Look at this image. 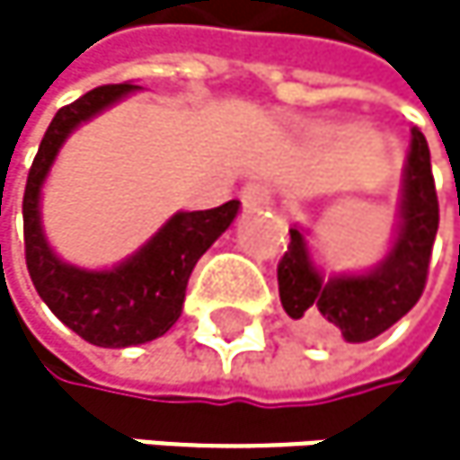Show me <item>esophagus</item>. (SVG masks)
<instances>
[{
    "mask_svg": "<svg viewBox=\"0 0 460 460\" xmlns=\"http://www.w3.org/2000/svg\"><path fill=\"white\" fill-rule=\"evenodd\" d=\"M243 204L245 207H270L273 204V192L268 184L261 181H251L243 187Z\"/></svg>",
    "mask_w": 460,
    "mask_h": 460,
    "instance_id": "34e87169",
    "label": "esophagus"
}]
</instances>
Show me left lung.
Here are the masks:
<instances>
[{
    "label": "left lung",
    "instance_id": "8db88e82",
    "mask_svg": "<svg viewBox=\"0 0 460 460\" xmlns=\"http://www.w3.org/2000/svg\"><path fill=\"white\" fill-rule=\"evenodd\" d=\"M436 228L438 199L430 151L425 135L411 129L394 240L376 268L325 276L306 234L297 226L289 228V245L279 261V295L300 337L314 345H358L409 314L425 289Z\"/></svg>",
    "mask_w": 460,
    "mask_h": 460
}]
</instances>
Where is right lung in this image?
I'll list each match as a JSON object with an SVG mask.
<instances>
[{"label": "right lung", "instance_id": "obj_1", "mask_svg": "<svg viewBox=\"0 0 460 460\" xmlns=\"http://www.w3.org/2000/svg\"><path fill=\"white\" fill-rule=\"evenodd\" d=\"M140 91L137 84H102L58 110L40 140L24 190V251L30 279L55 312L84 342L99 348H132L163 337L181 317L184 289L196 261L234 223L240 201L215 209L176 212L148 243L107 270L63 261L49 245L40 220L46 176L63 143L91 118Z\"/></svg>", "mask_w": 460, "mask_h": 460}]
</instances>
